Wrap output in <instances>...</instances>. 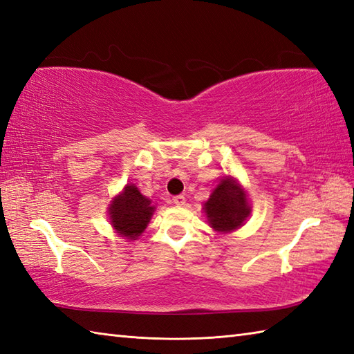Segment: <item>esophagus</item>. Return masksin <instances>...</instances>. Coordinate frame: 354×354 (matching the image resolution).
Masks as SVG:
<instances>
[{"label": "esophagus", "mask_w": 354, "mask_h": 354, "mask_svg": "<svg viewBox=\"0 0 354 354\" xmlns=\"http://www.w3.org/2000/svg\"><path fill=\"white\" fill-rule=\"evenodd\" d=\"M173 204L178 205V207L184 205L185 204V196H184V194H178V196L173 198Z\"/></svg>", "instance_id": "esophagus-1"}]
</instances>
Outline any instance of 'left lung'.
<instances>
[{"mask_svg":"<svg viewBox=\"0 0 354 354\" xmlns=\"http://www.w3.org/2000/svg\"><path fill=\"white\" fill-rule=\"evenodd\" d=\"M205 213L209 225L216 231L230 232L237 230L250 216L246 194L236 181L225 178L205 202Z\"/></svg>","mask_w":354,"mask_h":354,"instance_id":"obj_1","label":"left lung"}]
</instances>
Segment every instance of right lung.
Wrapping results in <instances>:
<instances>
[{"instance_id": "1", "label": "right lung", "mask_w": 354, "mask_h": 354, "mask_svg": "<svg viewBox=\"0 0 354 354\" xmlns=\"http://www.w3.org/2000/svg\"><path fill=\"white\" fill-rule=\"evenodd\" d=\"M153 209L152 202L142 196L137 187L126 185L123 193L112 201L111 223L120 236L135 240L146 230Z\"/></svg>"}]
</instances>
